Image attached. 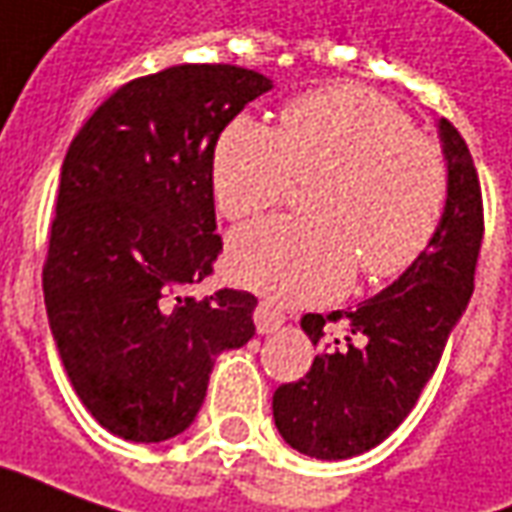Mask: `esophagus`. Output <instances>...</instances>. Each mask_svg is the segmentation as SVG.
<instances>
[{
	"label": "esophagus",
	"mask_w": 512,
	"mask_h": 512,
	"mask_svg": "<svg viewBox=\"0 0 512 512\" xmlns=\"http://www.w3.org/2000/svg\"><path fill=\"white\" fill-rule=\"evenodd\" d=\"M253 320H256V331L259 333H273L281 322H284V317H281V311L278 308H273L270 303H259L256 306V311H253Z\"/></svg>",
	"instance_id": "34e87169"
}]
</instances>
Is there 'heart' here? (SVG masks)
I'll return each mask as SVG.
<instances>
[{
    "label": "heart",
    "instance_id": "obj_1",
    "mask_svg": "<svg viewBox=\"0 0 512 512\" xmlns=\"http://www.w3.org/2000/svg\"><path fill=\"white\" fill-rule=\"evenodd\" d=\"M297 181L311 217L239 228L228 267L242 286L281 303L342 292L350 275L394 278L436 239L449 198L447 157L408 112L361 85H333L289 101L281 132L237 118L220 134L212 190L228 220L284 204Z\"/></svg>",
    "mask_w": 512,
    "mask_h": 512
}]
</instances>
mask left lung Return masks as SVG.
Segmentation results:
<instances>
[{"label": "left lung", "instance_id": "left-lung-1", "mask_svg": "<svg viewBox=\"0 0 512 512\" xmlns=\"http://www.w3.org/2000/svg\"><path fill=\"white\" fill-rule=\"evenodd\" d=\"M449 198L422 259L353 311L306 314L314 344L328 342L306 375L273 394L278 433L308 458L342 460L389 438L433 378L449 331L474 292L482 220L480 176L466 140L441 118ZM342 324V340L324 331Z\"/></svg>", "mask_w": 512, "mask_h": 512}]
</instances>
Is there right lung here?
I'll use <instances>...</instances> for the list:
<instances>
[{"instance_id":"1","label":"right lung","mask_w":512,"mask_h":512,"mask_svg":"<svg viewBox=\"0 0 512 512\" xmlns=\"http://www.w3.org/2000/svg\"><path fill=\"white\" fill-rule=\"evenodd\" d=\"M273 88L259 71L187 63L101 101L68 146L43 297L71 386L126 441L179 436L220 350L256 333V297L187 286L223 253L212 162L220 132Z\"/></svg>"}]
</instances>
